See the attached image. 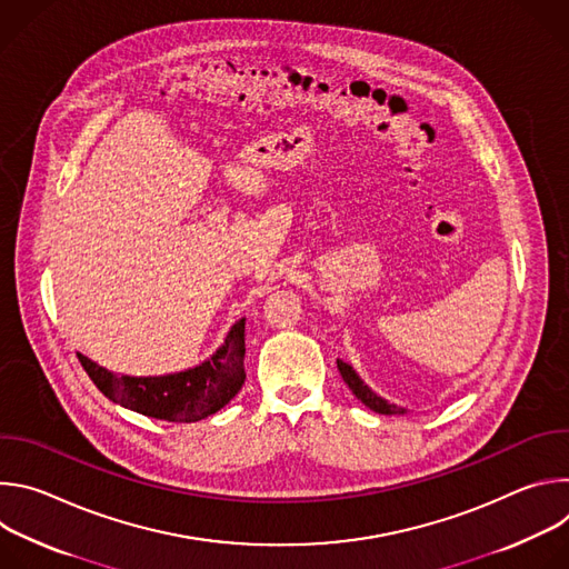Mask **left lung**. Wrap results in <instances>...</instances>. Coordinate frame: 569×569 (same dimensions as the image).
I'll list each match as a JSON object with an SVG mask.
<instances>
[{"label": "left lung", "mask_w": 569, "mask_h": 569, "mask_svg": "<svg viewBox=\"0 0 569 569\" xmlns=\"http://www.w3.org/2000/svg\"><path fill=\"white\" fill-rule=\"evenodd\" d=\"M338 369H340L345 382L349 385V389L356 393V398H358L360 402H365L369 410H373V412H378V415H402V410L396 408V405H389L387 400H382L380 396H376V393L358 378V373L353 371L351 365L338 360Z\"/></svg>", "instance_id": "obj_1"}]
</instances>
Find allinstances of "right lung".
Masks as SVG:
<instances>
[{"mask_svg": "<svg viewBox=\"0 0 569 569\" xmlns=\"http://www.w3.org/2000/svg\"><path fill=\"white\" fill-rule=\"evenodd\" d=\"M78 360L110 400L132 412L176 423L202 421L224 408L246 382V319L233 323L216 356L196 369L171 376H114L86 356L78 353Z\"/></svg>", "mask_w": 569, "mask_h": 569, "instance_id": "right-lung-1", "label": "right lung"}]
</instances>
